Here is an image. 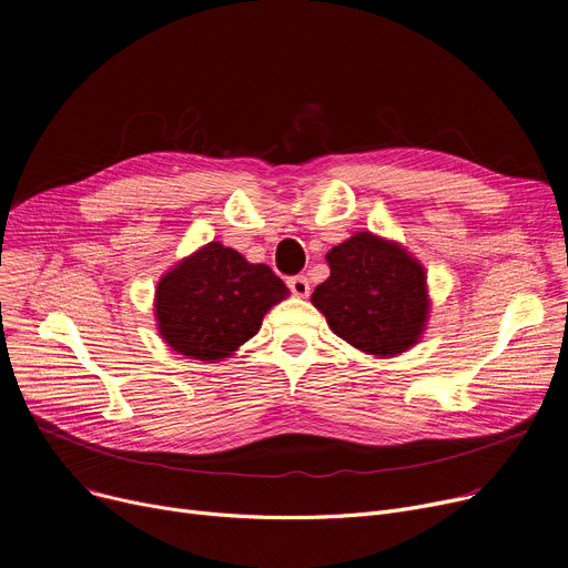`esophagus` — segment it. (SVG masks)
<instances>
[{
  "label": "esophagus",
  "mask_w": 568,
  "mask_h": 568,
  "mask_svg": "<svg viewBox=\"0 0 568 568\" xmlns=\"http://www.w3.org/2000/svg\"><path fill=\"white\" fill-rule=\"evenodd\" d=\"M287 287L296 296H308L311 294V283H308L306 276H292V278H287Z\"/></svg>",
  "instance_id": "esophagus-1"
}]
</instances>
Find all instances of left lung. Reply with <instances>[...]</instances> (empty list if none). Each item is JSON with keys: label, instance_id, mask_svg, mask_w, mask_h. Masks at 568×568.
<instances>
[{"label": "left lung", "instance_id": "obj_1", "mask_svg": "<svg viewBox=\"0 0 568 568\" xmlns=\"http://www.w3.org/2000/svg\"><path fill=\"white\" fill-rule=\"evenodd\" d=\"M332 276L311 302L334 334L368 354L392 356L416 343L428 317L426 272L398 244L356 232L326 253Z\"/></svg>", "mask_w": 568, "mask_h": 568}]
</instances>
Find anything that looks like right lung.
I'll return each mask as SVG.
<instances>
[{
	"label": "right lung",
	"mask_w": 568,
	"mask_h": 568,
	"mask_svg": "<svg viewBox=\"0 0 568 568\" xmlns=\"http://www.w3.org/2000/svg\"><path fill=\"white\" fill-rule=\"evenodd\" d=\"M266 264H251L219 242L179 262L156 287L165 343L200 362H221L253 338L264 313L287 296Z\"/></svg>",
	"instance_id": "right-lung-1"
}]
</instances>
